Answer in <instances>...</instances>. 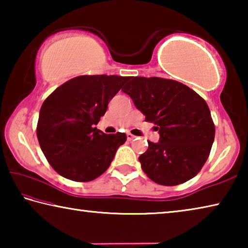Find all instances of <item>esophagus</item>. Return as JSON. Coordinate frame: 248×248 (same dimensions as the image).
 Listing matches in <instances>:
<instances>
[{"instance_id": "34e87169", "label": "esophagus", "mask_w": 248, "mask_h": 248, "mask_svg": "<svg viewBox=\"0 0 248 248\" xmlns=\"http://www.w3.org/2000/svg\"><path fill=\"white\" fill-rule=\"evenodd\" d=\"M134 138H136V137H134V136H133V134H131V133H127V139H128L129 141H131V140H133V139H134Z\"/></svg>"}]
</instances>
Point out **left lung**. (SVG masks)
<instances>
[{"label":"left lung","mask_w":248,"mask_h":248,"mask_svg":"<svg viewBox=\"0 0 248 248\" xmlns=\"http://www.w3.org/2000/svg\"><path fill=\"white\" fill-rule=\"evenodd\" d=\"M123 92L158 130L159 141H148V150L139 157L148 177L163 186L195 177L209 157L216 134L205 100L183 83L155 77L129 78Z\"/></svg>","instance_id":"left-lung-1"}]
</instances>
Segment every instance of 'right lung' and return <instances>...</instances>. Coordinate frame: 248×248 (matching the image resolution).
<instances>
[{"label":"right lung","instance_id":"right-lung-1","mask_svg":"<svg viewBox=\"0 0 248 248\" xmlns=\"http://www.w3.org/2000/svg\"><path fill=\"white\" fill-rule=\"evenodd\" d=\"M128 77L81 75L54 90L43 104L37 124L41 151L59 175L91 182L106 171L124 133L106 134L95 127Z\"/></svg>","mask_w":248,"mask_h":248}]
</instances>
